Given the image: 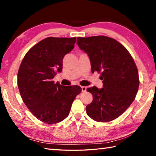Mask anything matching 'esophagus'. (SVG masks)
Returning a JSON list of instances; mask_svg holds the SVG:
<instances>
[{
  "instance_id": "esophagus-1",
  "label": "esophagus",
  "mask_w": 156,
  "mask_h": 156,
  "mask_svg": "<svg viewBox=\"0 0 156 156\" xmlns=\"http://www.w3.org/2000/svg\"><path fill=\"white\" fill-rule=\"evenodd\" d=\"M81 89H82V91H83V92H86V91H87V87H84V86L81 87Z\"/></svg>"
}]
</instances>
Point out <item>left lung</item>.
Segmentation results:
<instances>
[{
  "instance_id": "1",
  "label": "left lung",
  "mask_w": 156,
  "mask_h": 156,
  "mask_svg": "<svg viewBox=\"0 0 156 156\" xmlns=\"http://www.w3.org/2000/svg\"><path fill=\"white\" fill-rule=\"evenodd\" d=\"M80 49L88 54L91 72L100 73L103 88H87L93 101L87 115L97 122L119 117L135 99L139 87L138 71L130 53L116 40L105 36L78 37Z\"/></svg>"
}]
</instances>
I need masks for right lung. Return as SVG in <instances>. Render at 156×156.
Listing matches in <instances>:
<instances>
[{
  "label": "right lung",
  "mask_w": 156,
  "mask_h": 156,
  "mask_svg": "<svg viewBox=\"0 0 156 156\" xmlns=\"http://www.w3.org/2000/svg\"><path fill=\"white\" fill-rule=\"evenodd\" d=\"M75 43L76 37H48L31 47L20 65L17 82L23 101L44 123L56 124L65 119L82 91L80 86H63L53 80L62 72L63 58Z\"/></svg>",
  "instance_id": "right-lung-1"
}]
</instances>
